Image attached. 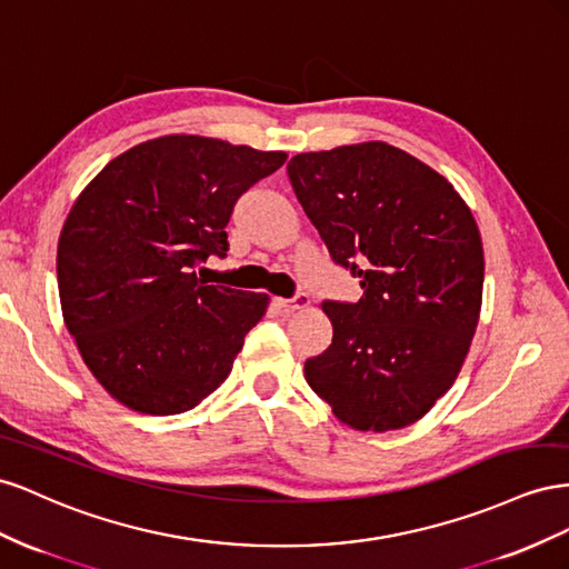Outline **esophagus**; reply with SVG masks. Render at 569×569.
I'll return each mask as SVG.
<instances>
[{
    "label": "esophagus",
    "mask_w": 569,
    "mask_h": 569,
    "mask_svg": "<svg viewBox=\"0 0 569 569\" xmlns=\"http://www.w3.org/2000/svg\"><path fill=\"white\" fill-rule=\"evenodd\" d=\"M276 305L281 307L286 312H296V310H305L307 305H310V296L307 293H298L293 298H276Z\"/></svg>",
    "instance_id": "obj_1"
}]
</instances>
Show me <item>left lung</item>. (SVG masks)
I'll use <instances>...</instances> for the list:
<instances>
[{"label": "left lung", "mask_w": 569, "mask_h": 569, "mask_svg": "<svg viewBox=\"0 0 569 569\" xmlns=\"http://www.w3.org/2000/svg\"><path fill=\"white\" fill-rule=\"evenodd\" d=\"M307 219L357 302L323 300L331 346L305 379L357 431L415 425L456 381L477 331L483 248L477 221L441 173L386 142L288 161Z\"/></svg>", "instance_id": "obj_1"}]
</instances>
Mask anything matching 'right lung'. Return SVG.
Here are the masks:
<instances>
[{"instance_id": "right-lung-1", "label": "right lung", "mask_w": 569, "mask_h": 569, "mask_svg": "<svg viewBox=\"0 0 569 569\" xmlns=\"http://www.w3.org/2000/svg\"><path fill=\"white\" fill-rule=\"evenodd\" d=\"M283 161L164 136L111 159L78 194L57 248L61 312L92 377L126 408L186 412L231 375L269 298L207 286L192 269L226 257L238 198Z\"/></svg>"}]
</instances>
